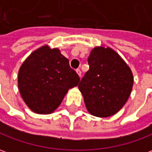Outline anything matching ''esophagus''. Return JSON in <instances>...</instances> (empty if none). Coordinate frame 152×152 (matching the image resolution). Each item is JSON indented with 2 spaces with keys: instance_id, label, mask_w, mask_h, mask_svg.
Instances as JSON below:
<instances>
[{
  "instance_id": "obj_1",
  "label": "esophagus",
  "mask_w": 152,
  "mask_h": 152,
  "mask_svg": "<svg viewBox=\"0 0 152 152\" xmlns=\"http://www.w3.org/2000/svg\"><path fill=\"white\" fill-rule=\"evenodd\" d=\"M76 73L78 74V76H80V77L81 76V72H80V69H76Z\"/></svg>"
}]
</instances>
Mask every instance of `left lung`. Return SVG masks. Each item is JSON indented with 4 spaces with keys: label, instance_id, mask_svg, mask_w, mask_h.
Returning a JSON list of instances; mask_svg holds the SVG:
<instances>
[{
    "label": "left lung",
    "instance_id": "1",
    "mask_svg": "<svg viewBox=\"0 0 152 152\" xmlns=\"http://www.w3.org/2000/svg\"><path fill=\"white\" fill-rule=\"evenodd\" d=\"M87 61L89 70L78 86L86 106L96 116L114 115L123 107L132 92V71L109 47H95Z\"/></svg>",
    "mask_w": 152,
    "mask_h": 152
}]
</instances>
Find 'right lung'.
Returning a JSON list of instances; mask_svg holds the SVG:
<instances>
[{
  "instance_id": "obj_1",
  "label": "right lung",
  "mask_w": 152,
  "mask_h": 152,
  "mask_svg": "<svg viewBox=\"0 0 152 152\" xmlns=\"http://www.w3.org/2000/svg\"><path fill=\"white\" fill-rule=\"evenodd\" d=\"M80 77L56 48L44 46L31 54L20 66L18 87L28 107L38 114H50L60 106L68 90Z\"/></svg>"
}]
</instances>
